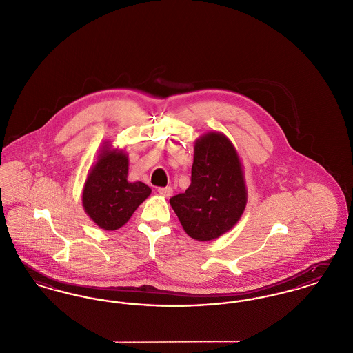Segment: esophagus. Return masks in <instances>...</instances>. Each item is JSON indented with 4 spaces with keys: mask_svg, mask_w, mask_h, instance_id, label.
Here are the masks:
<instances>
[{
    "mask_svg": "<svg viewBox=\"0 0 353 353\" xmlns=\"http://www.w3.org/2000/svg\"><path fill=\"white\" fill-rule=\"evenodd\" d=\"M158 192L161 194V195H163L165 198H170L171 195H172V192H174V190H172V187H159L158 188Z\"/></svg>",
    "mask_w": 353,
    "mask_h": 353,
    "instance_id": "34e87169",
    "label": "esophagus"
}]
</instances>
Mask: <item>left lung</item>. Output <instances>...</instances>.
Instances as JSON below:
<instances>
[{"mask_svg": "<svg viewBox=\"0 0 353 353\" xmlns=\"http://www.w3.org/2000/svg\"><path fill=\"white\" fill-rule=\"evenodd\" d=\"M245 203L236 149L222 132L204 134L194 146L191 185L170 199L185 234L201 241L219 238L241 219Z\"/></svg>", "mask_w": 353, "mask_h": 353, "instance_id": "1", "label": "left lung"}]
</instances>
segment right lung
Here are the masks:
<instances>
[{"instance_id":"obj_1","label":"right lung","mask_w":353,"mask_h":353,"mask_svg":"<svg viewBox=\"0 0 353 353\" xmlns=\"http://www.w3.org/2000/svg\"><path fill=\"white\" fill-rule=\"evenodd\" d=\"M129 158L122 150L105 145L83 185L82 204L98 227L114 231L129 222L150 194L142 182H129Z\"/></svg>"}]
</instances>
